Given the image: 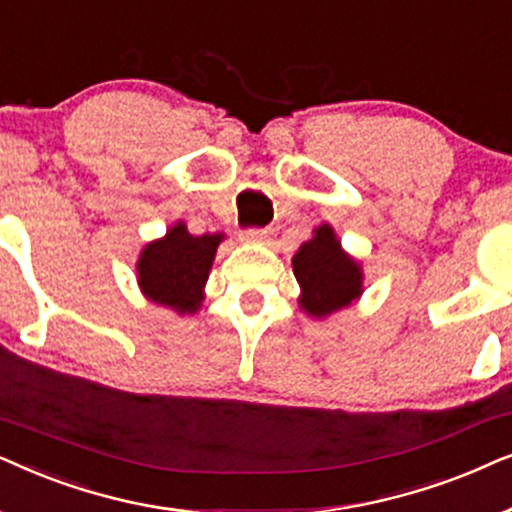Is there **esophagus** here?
<instances>
[{"label": "esophagus", "instance_id": "obj_1", "mask_svg": "<svg viewBox=\"0 0 512 512\" xmlns=\"http://www.w3.org/2000/svg\"><path fill=\"white\" fill-rule=\"evenodd\" d=\"M267 236H269L267 229H245L241 234L245 243H264L267 241Z\"/></svg>", "mask_w": 512, "mask_h": 512}]
</instances>
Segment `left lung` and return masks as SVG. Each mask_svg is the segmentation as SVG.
Listing matches in <instances>:
<instances>
[{
	"mask_svg": "<svg viewBox=\"0 0 512 512\" xmlns=\"http://www.w3.org/2000/svg\"><path fill=\"white\" fill-rule=\"evenodd\" d=\"M292 271L302 288L299 306L313 318H325L363 295V269L346 255L330 224H320L311 241L299 245Z\"/></svg>",
	"mask_w": 512,
	"mask_h": 512,
	"instance_id": "8db88e82",
	"label": "left lung"
}]
</instances>
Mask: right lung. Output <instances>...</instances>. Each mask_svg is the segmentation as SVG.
<instances>
[{"label":"right lung","instance_id":"add662e5","mask_svg":"<svg viewBox=\"0 0 512 512\" xmlns=\"http://www.w3.org/2000/svg\"><path fill=\"white\" fill-rule=\"evenodd\" d=\"M222 241L224 234L192 236L185 222H177L166 236L147 243L142 250L138 260L142 295L180 316L199 311L217 245Z\"/></svg>","mask_w":512,"mask_h":512}]
</instances>
